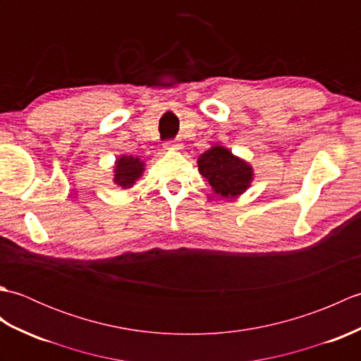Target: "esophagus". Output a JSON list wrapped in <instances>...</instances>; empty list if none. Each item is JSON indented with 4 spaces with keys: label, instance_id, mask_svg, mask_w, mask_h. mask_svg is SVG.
Returning a JSON list of instances; mask_svg holds the SVG:
<instances>
[{
    "label": "esophagus",
    "instance_id": "1",
    "mask_svg": "<svg viewBox=\"0 0 361 361\" xmlns=\"http://www.w3.org/2000/svg\"><path fill=\"white\" fill-rule=\"evenodd\" d=\"M164 147H166V149L176 147V141H172V140H171V141H166V142H164Z\"/></svg>",
    "mask_w": 361,
    "mask_h": 361
}]
</instances>
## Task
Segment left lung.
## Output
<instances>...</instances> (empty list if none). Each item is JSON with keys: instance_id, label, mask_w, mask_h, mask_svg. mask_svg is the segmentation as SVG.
Masks as SVG:
<instances>
[{"instance_id": "obj_1", "label": "left lung", "mask_w": 361, "mask_h": 361, "mask_svg": "<svg viewBox=\"0 0 361 361\" xmlns=\"http://www.w3.org/2000/svg\"><path fill=\"white\" fill-rule=\"evenodd\" d=\"M198 171L221 197L242 194L252 180L251 167L219 145L198 158Z\"/></svg>"}]
</instances>
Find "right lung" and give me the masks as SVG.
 Wrapping results in <instances>:
<instances>
[{
	"label": "right lung",
	"instance_id": "add662e5",
	"mask_svg": "<svg viewBox=\"0 0 361 361\" xmlns=\"http://www.w3.org/2000/svg\"><path fill=\"white\" fill-rule=\"evenodd\" d=\"M144 169V163L133 157H121L116 161V169H114V183L122 188H132L135 181L140 178Z\"/></svg>",
	"mask_w": 361,
	"mask_h": 361
}]
</instances>
